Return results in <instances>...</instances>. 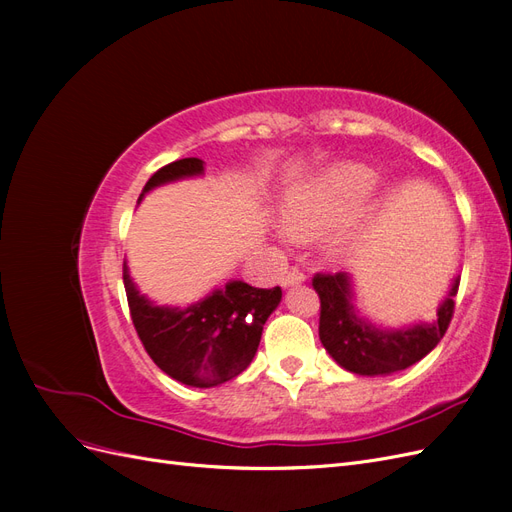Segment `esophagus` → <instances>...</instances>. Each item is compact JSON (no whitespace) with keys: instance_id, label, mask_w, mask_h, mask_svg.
I'll return each instance as SVG.
<instances>
[{"instance_id":"obj_1","label":"esophagus","mask_w":512,"mask_h":512,"mask_svg":"<svg viewBox=\"0 0 512 512\" xmlns=\"http://www.w3.org/2000/svg\"><path fill=\"white\" fill-rule=\"evenodd\" d=\"M305 282V273L299 271V269H290L286 271V275H282V286L288 288V286H297V284H303Z\"/></svg>"}]
</instances>
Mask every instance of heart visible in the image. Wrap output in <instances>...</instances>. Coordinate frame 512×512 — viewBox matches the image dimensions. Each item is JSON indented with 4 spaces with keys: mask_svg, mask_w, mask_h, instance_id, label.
Returning a JSON list of instances; mask_svg holds the SVG:
<instances>
[{
    "mask_svg": "<svg viewBox=\"0 0 512 512\" xmlns=\"http://www.w3.org/2000/svg\"><path fill=\"white\" fill-rule=\"evenodd\" d=\"M376 177L359 164H337L294 190L284 207V230L294 241H316L342 226L374 188ZM350 241L337 237L329 245L333 258H344Z\"/></svg>",
    "mask_w": 512,
    "mask_h": 512,
    "instance_id": "1",
    "label": "heart"
}]
</instances>
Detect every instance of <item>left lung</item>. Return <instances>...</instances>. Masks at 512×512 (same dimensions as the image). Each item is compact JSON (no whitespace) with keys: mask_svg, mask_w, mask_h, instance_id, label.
<instances>
[{"mask_svg":"<svg viewBox=\"0 0 512 512\" xmlns=\"http://www.w3.org/2000/svg\"><path fill=\"white\" fill-rule=\"evenodd\" d=\"M312 286L320 297V342L337 365L359 376H389L418 363L438 346L455 314L459 277L440 303L436 320L395 331L378 329L359 316L352 277L346 271L316 273Z\"/></svg>","mask_w":512,"mask_h":512,"instance_id":"8db88e82","label":"left lung"}]
</instances>
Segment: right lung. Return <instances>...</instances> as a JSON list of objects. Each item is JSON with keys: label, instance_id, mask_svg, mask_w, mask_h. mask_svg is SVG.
<instances>
[{"label": "right lung", "instance_id": "obj_1", "mask_svg": "<svg viewBox=\"0 0 512 512\" xmlns=\"http://www.w3.org/2000/svg\"><path fill=\"white\" fill-rule=\"evenodd\" d=\"M205 173V162L183 158L162 166L145 183L141 198L162 183ZM138 198V200H141ZM130 316L141 342L164 374L173 380L209 389L237 378L252 363L262 327L282 301V288H254L228 282L188 307H166L136 290L123 262Z\"/></svg>", "mask_w": 512, "mask_h": 512}]
</instances>
